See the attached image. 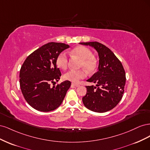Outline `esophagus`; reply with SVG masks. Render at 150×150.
Segmentation results:
<instances>
[{"label":"esophagus","mask_w":150,"mask_h":150,"mask_svg":"<svg viewBox=\"0 0 150 150\" xmlns=\"http://www.w3.org/2000/svg\"><path fill=\"white\" fill-rule=\"evenodd\" d=\"M72 85L74 86H76V87H78V86H80L79 84H76V83H72Z\"/></svg>","instance_id":"1"}]
</instances>
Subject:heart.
<instances>
[{
    "instance_id": "obj_1",
    "label": "heart",
    "mask_w": 150,
    "mask_h": 150,
    "mask_svg": "<svg viewBox=\"0 0 150 150\" xmlns=\"http://www.w3.org/2000/svg\"><path fill=\"white\" fill-rule=\"evenodd\" d=\"M72 56L81 59L80 67L84 68L89 73H92L97 69L98 61L93 56V52L89 49L84 46H78L72 50ZM56 64L62 69H66L69 65V58L65 52H61L57 56ZM85 69H71L67 71L64 74L65 79L73 83H78L81 79L86 78V72Z\"/></svg>"
}]
</instances>
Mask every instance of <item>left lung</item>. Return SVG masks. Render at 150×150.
Wrapping results in <instances>:
<instances>
[{
  "label": "left lung",
  "instance_id": "1",
  "mask_svg": "<svg viewBox=\"0 0 150 150\" xmlns=\"http://www.w3.org/2000/svg\"><path fill=\"white\" fill-rule=\"evenodd\" d=\"M93 47L99 58L98 71L88 82L96 86H86L87 93L83 98L84 105L88 110L104 112L114 108L122 97L126 83V74L121 61L111 50L98 42H80Z\"/></svg>",
  "mask_w": 150,
  "mask_h": 150
}]
</instances>
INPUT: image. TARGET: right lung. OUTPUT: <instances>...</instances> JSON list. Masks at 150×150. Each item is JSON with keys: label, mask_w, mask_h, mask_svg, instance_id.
Masks as SVG:
<instances>
[{"label": "right lung", "mask_w": 150, "mask_h": 150, "mask_svg": "<svg viewBox=\"0 0 150 150\" xmlns=\"http://www.w3.org/2000/svg\"><path fill=\"white\" fill-rule=\"evenodd\" d=\"M69 45L49 42L35 50L26 58L20 70V87L28 103L43 112L56 110L62 103L71 83L65 81L53 86L60 79L61 72L56 66L57 56Z\"/></svg>", "instance_id": "1"}]
</instances>
